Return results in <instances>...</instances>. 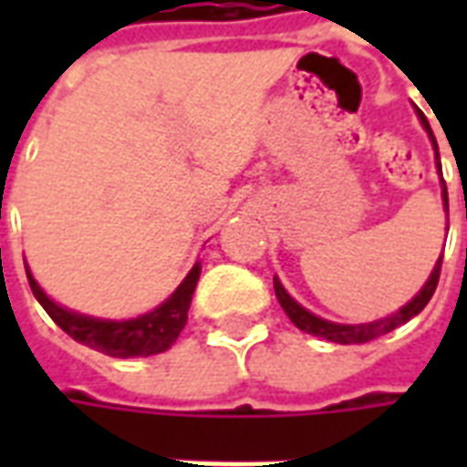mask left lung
<instances>
[{
    "instance_id": "left-lung-1",
    "label": "left lung",
    "mask_w": 467,
    "mask_h": 467,
    "mask_svg": "<svg viewBox=\"0 0 467 467\" xmlns=\"http://www.w3.org/2000/svg\"><path fill=\"white\" fill-rule=\"evenodd\" d=\"M418 117H420L422 127H425L428 134H431L432 147H435V162L441 164V157H438V142H435V137H432L431 124H428V119H425L422 112H418ZM442 200H445V204H448V187H445V180H442ZM441 267H442V257L438 260L435 270L431 273V280L425 283V287H422L420 293L415 295L405 307H400V310H398L395 315H390V317H382V320H375V323H365V325H337V323H327V320H323V317H315L313 313H307L305 307H300L290 295L285 293V287L280 285L277 277H275V295H277V300H280V305H283L285 315H287V317L293 320L295 327H300L303 333L315 335V337H325V340H330V343L362 345V343H370V340H375V337H382V335L392 333L395 327H400V325H405L410 317H415V315L420 313L422 307L431 303L432 293H435V287H438V280H441Z\"/></svg>"
}]
</instances>
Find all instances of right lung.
Masks as SVG:
<instances>
[{
	"label": "right lung",
	"mask_w": 467,
	"mask_h": 467,
	"mask_svg": "<svg viewBox=\"0 0 467 467\" xmlns=\"http://www.w3.org/2000/svg\"><path fill=\"white\" fill-rule=\"evenodd\" d=\"M200 270H202V265L194 263L182 285L160 307H154L152 313L142 315V317L122 320V323L69 313L65 307L52 303L29 273H26V280H29V287H32L39 305L47 310V315L72 340L87 345L92 350L112 355V358H147V355L167 350L177 340V335L182 333L184 323H187V310L192 303V293L197 287V280H200Z\"/></svg>",
	"instance_id": "obj_1"
}]
</instances>
